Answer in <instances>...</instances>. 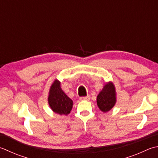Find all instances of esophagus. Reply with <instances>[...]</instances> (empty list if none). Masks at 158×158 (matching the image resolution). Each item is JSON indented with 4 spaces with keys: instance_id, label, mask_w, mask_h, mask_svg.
<instances>
[{
    "instance_id": "34e87169",
    "label": "esophagus",
    "mask_w": 158,
    "mask_h": 158,
    "mask_svg": "<svg viewBox=\"0 0 158 158\" xmlns=\"http://www.w3.org/2000/svg\"><path fill=\"white\" fill-rule=\"evenodd\" d=\"M89 96H87V97H81L79 98L80 101H89Z\"/></svg>"
}]
</instances>
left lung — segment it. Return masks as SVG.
<instances>
[{"label": "left lung", "instance_id": "1", "mask_svg": "<svg viewBox=\"0 0 158 158\" xmlns=\"http://www.w3.org/2000/svg\"><path fill=\"white\" fill-rule=\"evenodd\" d=\"M97 105L103 112L110 111L116 103V91L112 83L109 82L104 86L97 98Z\"/></svg>", "mask_w": 158, "mask_h": 158}]
</instances>
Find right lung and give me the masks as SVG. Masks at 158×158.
<instances>
[{
  "mask_svg": "<svg viewBox=\"0 0 158 158\" xmlns=\"http://www.w3.org/2000/svg\"><path fill=\"white\" fill-rule=\"evenodd\" d=\"M48 100L52 110L57 114L67 115L72 110L73 101L61 89L58 80L52 84Z\"/></svg>",
  "mask_w": 158,
  "mask_h": 158,
  "instance_id": "right-lung-1",
  "label": "right lung"
}]
</instances>
